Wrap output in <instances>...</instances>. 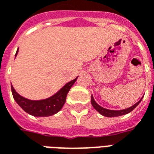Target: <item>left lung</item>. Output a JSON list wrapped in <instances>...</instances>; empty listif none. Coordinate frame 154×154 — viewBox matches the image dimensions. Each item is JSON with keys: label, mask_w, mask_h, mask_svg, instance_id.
I'll return each mask as SVG.
<instances>
[{"label": "left lung", "mask_w": 154, "mask_h": 154, "mask_svg": "<svg viewBox=\"0 0 154 154\" xmlns=\"http://www.w3.org/2000/svg\"><path fill=\"white\" fill-rule=\"evenodd\" d=\"M142 100H139L138 102L136 104H134V106H132L131 107H129V108H127L125 110H107V109H105L103 107H101L100 106H99L98 104L94 100L93 97L91 96V105H92V106L96 109V110L100 114V115H102L104 116H106V117H116V116H124V115H126V114L129 113V112H131L134 108H135L139 103H140V101Z\"/></svg>", "instance_id": "8db88e82"}]
</instances>
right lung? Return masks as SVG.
I'll return each mask as SVG.
<instances>
[{"mask_svg":"<svg viewBox=\"0 0 154 154\" xmlns=\"http://www.w3.org/2000/svg\"><path fill=\"white\" fill-rule=\"evenodd\" d=\"M18 50L16 52V54ZM15 54V56H16ZM77 78L67 82L59 91L54 95L53 97L48 99L41 100H28L25 97L20 96L11 86L12 95L15 100L17 102L20 106L21 107L25 112L29 115L37 117H44V116H50L57 113L63 106L66 101V97L68 91L72 87L74 82L77 81Z\"/></svg>","mask_w":154,"mask_h":154,"instance_id":"1","label":"right lung"}]
</instances>
